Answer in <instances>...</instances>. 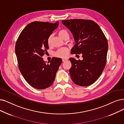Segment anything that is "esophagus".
Listing matches in <instances>:
<instances>
[{"mask_svg":"<svg viewBox=\"0 0 124 124\" xmlns=\"http://www.w3.org/2000/svg\"><path fill=\"white\" fill-rule=\"evenodd\" d=\"M62 62H66V61L68 60V58H63V59H62Z\"/></svg>","mask_w":124,"mask_h":124,"instance_id":"1","label":"esophagus"}]
</instances>
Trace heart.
Listing matches in <instances>:
<instances>
[{"label":"heart","mask_w":124,"mask_h":124,"mask_svg":"<svg viewBox=\"0 0 124 124\" xmlns=\"http://www.w3.org/2000/svg\"><path fill=\"white\" fill-rule=\"evenodd\" d=\"M58 36L62 39L65 38V37L67 35H69L68 32L66 30H65V29H62V30L59 31H58ZM52 36H49V37L48 39L47 43L49 45H51V42H52ZM68 53V49L66 48H63L58 50L55 53V54L58 57H65L67 56Z\"/></svg>","instance_id":"heart-1"}]
</instances>
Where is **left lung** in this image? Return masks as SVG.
<instances>
[{
    "instance_id": "8db88e82",
    "label": "left lung",
    "mask_w": 124,
    "mask_h": 124,
    "mask_svg": "<svg viewBox=\"0 0 124 124\" xmlns=\"http://www.w3.org/2000/svg\"><path fill=\"white\" fill-rule=\"evenodd\" d=\"M62 22L72 33L76 43L71 53L81 54L83 57L82 61L69 58L72 63L69 70L72 80L79 86L90 85L100 77L105 68L107 39L99 26L92 20L71 19Z\"/></svg>"
}]
</instances>
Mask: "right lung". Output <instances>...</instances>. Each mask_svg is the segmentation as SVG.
<instances>
[{
  "label": "right lung",
  "instance_id": "obj_1",
  "mask_svg": "<svg viewBox=\"0 0 124 124\" xmlns=\"http://www.w3.org/2000/svg\"><path fill=\"white\" fill-rule=\"evenodd\" d=\"M58 25V21L31 22L23 29L16 42L15 53L20 71L28 84L39 90L52 85L62 62L61 58L53 57L46 64L42 58L49 48L48 38Z\"/></svg>",
  "mask_w": 124,
  "mask_h": 124
}]
</instances>
